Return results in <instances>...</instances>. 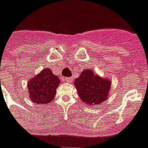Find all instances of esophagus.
<instances>
[{"label":"esophagus","instance_id":"34e87169","mask_svg":"<svg viewBox=\"0 0 148 148\" xmlns=\"http://www.w3.org/2000/svg\"><path fill=\"white\" fill-rule=\"evenodd\" d=\"M65 80H66V81H67V82L71 83L72 81V78L71 77H66Z\"/></svg>","mask_w":148,"mask_h":148}]
</instances>
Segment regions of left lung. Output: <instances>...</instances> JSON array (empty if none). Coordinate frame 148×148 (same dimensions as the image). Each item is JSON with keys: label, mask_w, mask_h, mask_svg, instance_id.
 Instances as JSON below:
<instances>
[{"label": "left lung", "mask_w": 148, "mask_h": 148, "mask_svg": "<svg viewBox=\"0 0 148 148\" xmlns=\"http://www.w3.org/2000/svg\"><path fill=\"white\" fill-rule=\"evenodd\" d=\"M74 86L79 97L86 104L99 105L107 98L110 80H105L93 74L91 70H84L74 80Z\"/></svg>", "instance_id": "obj_1"}]
</instances>
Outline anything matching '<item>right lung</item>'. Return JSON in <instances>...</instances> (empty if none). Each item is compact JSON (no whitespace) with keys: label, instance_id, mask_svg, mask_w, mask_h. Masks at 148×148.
I'll return each mask as SVG.
<instances>
[{"label":"right lung","instance_id":"add662e5","mask_svg":"<svg viewBox=\"0 0 148 148\" xmlns=\"http://www.w3.org/2000/svg\"><path fill=\"white\" fill-rule=\"evenodd\" d=\"M60 80L49 68H45L37 76L29 80L30 99L36 104H47L54 99Z\"/></svg>","mask_w":148,"mask_h":148}]
</instances>
